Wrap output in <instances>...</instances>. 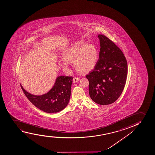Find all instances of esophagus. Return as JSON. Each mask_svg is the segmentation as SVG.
Listing matches in <instances>:
<instances>
[{"label":"esophagus","instance_id":"34e87169","mask_svg":"<svg viewBox=\"0 0 155 155\" xmlns=\"http://www.w3.org/2000/svg\"><path fill=\"white\" fill-rule=\"evenodd\" d=\"M80 80V78H78V77H74V78H73V82L74 83H76V82H77V81H78Z\"/></svg>","mask_w":155,"mask_h":155}]
</instances>
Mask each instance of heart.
I'll return each mask as SVG.
<instances>
[{
    "instance_id": "1",
    "label": "heart",
    "mask_w": 155,
    "mask_h": 155,
    "mask_svg": "<svg viewBox=\"0 0 155 155\" xmlns=\"http://www.w3.org/2000/svg\"><path fill=\"white\" fill-rule=\"evenodd\" d=\"M99 56L97 48L94 44L78 43L64 51V58L61 63L64 68L68 71L70 61H74L77 70L81 73H88L96 67Z\"/></svg>"
}]
</instances>
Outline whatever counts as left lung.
<instances>
[{"label":"left lung","mask_w":155,"mask_h":155,"mask_svg":"<svg viewBox=\"0 0 155 155\" xmlns=\"http://www.w3.org/2000/svg\"><path fill=\"white\" fill-rule=\"evenodd\" d=\"M99 59L94 71L86 75L89 92L94 102L100 105L113 103L124 88L127 63L122 51L105 35H98Z\"/></svg>","instance_id":"8db88e82"}]
</instances>
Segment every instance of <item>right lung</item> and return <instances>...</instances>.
Masks as SVG:
<instances>
[{
    "label": "right lung",
    "mask_w": 155,
    "mask_h": 155,
    "mask_svg": "<svg viewBox=\"0 0 155 155\" xmlns=\"http://www.w3.org/2000/svg\"><path fill=\"white\" fill-rule=\"evenodd\" d=\"M72 77L59 76L49 91L40 96L34 95L21 88L29 101L36 107L46 113H57L66 107L71 94Z\"/></svg>",
    "instance_id": "right-lung-1"
}]
</instances>
